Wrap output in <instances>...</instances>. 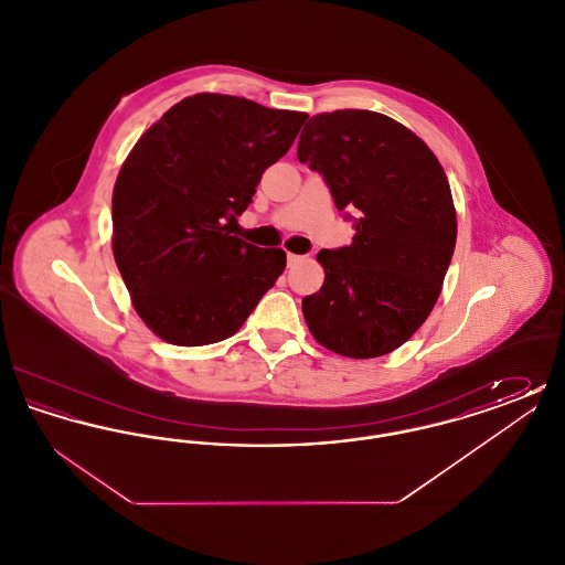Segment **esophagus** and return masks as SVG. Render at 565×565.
<instances>
[{"label":"esophagus","instance_id":"1","mask_svg":"<svg viewBox=\"0 0 565 565\" xmlns=\"http://www.w3.org/2000/svg\"><path fill=\"white\" fill-rule=\"evenodd\" d=\"M302 260H305V256H300V254H288V267H296Z\"/></svg>","mask_w":565,"mask_h":565}]
</instances>
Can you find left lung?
Instances as JSON below:
<instances>
[{
    "label": "left lung",
    "instance_id": "left-lung-1",
    "mask_svg": "<svg viewBox=\"0 0 565 565\" xmlns=\"http://www.w3.org/2000/svg\"><path fill=\"white\" fill-rule=\"evenodd\" d=\"M296 154L355 228L351 245L318 254L323 286L302 298L311 334L358 360L398 350L428 320L456 249L440 162L413 131L369 109L311 116Z\"/></svg>",
    "mask_w": 565,
    "mask_h": 565
}]
</instances>
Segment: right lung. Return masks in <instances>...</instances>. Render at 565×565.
<instances>
[{
    "instance_id": "right-lung-1",
    "label": "right lung",
    "mask_w": 565,
    "mask_h": 565,
    "mask_svg": "<svg viewBox=\"0 0 565 565\" xmlns=\"http://www.w3.org/2000/svg\"><path fill=\"white\" fill-rule=\"evenodd\" d=\"M305 111L233 95L182 99L139 137L111 196V249L135 311L162 341L233 337L286 269V252L231 235Z\"/></svg>"
}]
</instances>
